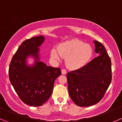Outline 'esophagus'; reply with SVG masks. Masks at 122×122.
Instances as JSON below:
<instances>
[{
    "label": "esophagus",
    "mask_w": 122,
    "mask_h": 122,
    "mask_svg": "<svg viewBox=\"0 0 122 122\" xmlns=\"http://www.w3.org/2000/svg\"><path fill=\"white\" fill-rule=\"evenodd\" d=\"M61 72H62V75H66L67 73V71H66V70H65V69H62V70H61Z\"/></svg>",
    "instance_id": "esophagus-1"
}]
</instances>
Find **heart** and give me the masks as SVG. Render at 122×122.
<instances>
[{
    "instance_id": "heart-1",
    "label": "heart",
    "mask_w": 122,
    "mask_h": 122,
    "mask_svg": "<svg viewBox=\"0 0 122 122\" xmlns=\"http://www.w3.org/2000/svg\"><path fill=\"white\" fill-rule=\"evenodd\" d=\"M51 56L60 61L66 58L67 66L71 69H78L87 65L93 56V50L90 45L79 40L66 41L58 46V49L53 48Z\"/></svg>"
}]
</instances>
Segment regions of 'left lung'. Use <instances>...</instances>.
Returning a JSON list of instances; mask_svg holds the SVG:
<instances>
[{
  "mask_svg": "<svg viewBox=\"0 0 122 122\" xmlns=\"http://www.w3.org/2000/svg\"><path fill=\"white\" fill-rule=\"evenodd\" d=\"M93 42L98 56L67 75L70 97L76 105L82 107L101 101L112 79L111 59L104 46L97 41Z\"/></svg>",
  "mask_w": 122,
  "mask_h": 122,
  "instance_id": "left-lung-1",
  "label": "left lung"
}]
</instances>
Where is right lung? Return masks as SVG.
Wrapping results in <instances>:
<instances>
[{"label": "right lung", "instance_id": "obj_1", "mask_svg": "<svg viewBox=\"0 0 122 122\" xmlns=\"http://www.w3.org/2000/svg\"><path fill=\"white\" fill-rule=\"evenodd\" d=\"M44 36L24 41L14 55L9 67V78L23 102L32 107L44 104L51 97L55 79L61 75V69L47 66L40 61L38 47ZM35 59L32 66L27 65V58Z\"/></svg>", "mask_w": 122, "mask_h": 122}]
</instances>
